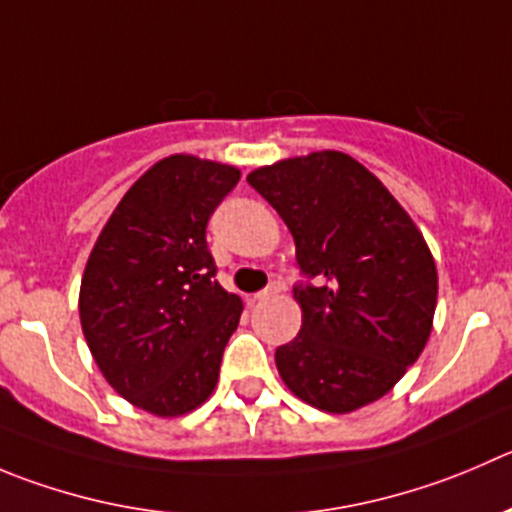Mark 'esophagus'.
<instances>
[{"instance_id": "1", "label": "esophagus", "mask_w": 512, "mask_h": 512, "mask_svg": "<svg viewBox=\"0 0 512 512\" xmlns=\"http://www.w3.org/2000/svg\"><path fill=\"white\" fill-rule=\"evenodd\" d=\"M281 291V286L279 284H271L269 289H264V291H259V294H253V301H266V299H271V296H276Z\"/></svg>"}]
</instances>
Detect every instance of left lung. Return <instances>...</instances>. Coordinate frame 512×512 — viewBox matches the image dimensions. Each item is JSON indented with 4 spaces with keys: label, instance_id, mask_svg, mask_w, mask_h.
Returning a JSON list of instances; mask_svg holds the SVG:
<instances>
[{
    "label": "left lung",
    "instance_id": "left-lung-1",
    "mask_svg": "<svg viewBox=\"0 0 512 512\" xmlns=\"http://www.w3.org/2000/svg\"><path fill=\"white\" fill-rule=\"evenodd\" d=\"M284 218L296 261L301 329L276 349L286 387L316 410L347 415L389 392L432 332L437 269L410 213L359 160L339 150L248 173Z\"/></svg>",
    "mask_w": 512,
    "mask_h": 512
}]
</instances>
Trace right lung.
<instances>
[{
    "mask_svg": "<svg viewBox=\"0 0 512 512\" xmlns=\"http://www.w3.org/2000/svg\"><path fill=\"white\" fill-rule=\"evenodd\" d=\"M241 170L168 155L107 218L80 284V324L107 384L138 410L180 417L213 394L243 304L216 281L206 226Z\"/></svg>",
    "mask_w": 512,
    "mask_h": 512,
    "instance_id": "obj_1",
    "label": "right lung"
}]
</instances>
